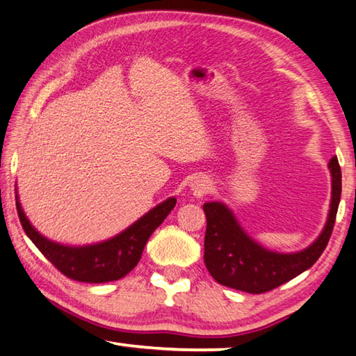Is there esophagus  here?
Returning a JSON list of instances; mask_svg holds the SVG:
<instances>
[{
  "instance_id": "obj_1",
  "label": "esophagus",
  "mask_w": 356,
  "mask_h": 356,
  "mask_svg": "<svg viewBox=\"0 0 356 356\" xmlns=\"http://www.w3.org/2000/svg\"><path fill=\"white\" fill-rule=\"evenodd\" d=\"M191 190H193V193H195V196H197V197L205 196L207 193H209V190H210L209 180H205V179H196L195 182L191 184Z\"/></svg>"
}]
</instances>
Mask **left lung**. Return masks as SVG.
Returning <instances> with one entry per match:
<instances>
[{
  "mask_svg": "<svg viewBox=\"0 0 356 356\" xmlns=\"http://www.w3.org/2000/svg\"><path fill=\"white\" fill-rule=\"evenodd\" d=\"M332 171L330 213L321 236L297 254H275L244 234L224 204L207 202L204 261L213 279L224 286L250 294H261L294 279L312 268L330 240L341 199V166L338 157L328 163Z\"/></svg>",
  "mask_w": 356,
  "mask_h": 356,
  "instance_id": "1",
  "label": "left lung"
}]
</instances>
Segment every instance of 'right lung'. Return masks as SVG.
Segmentation results:
<instances>
[{"instance_id": "obj_1", "label": "right lung", "mask_w": 356, "mask_h": 356, "mask_svg": "<svg viewBox=\"0 0 356 356\" xmlns=\"http://www.w3.org/2000/svg\"><path fill=\"white\" fill-rule=\"evenodd\" d=\"M176 202V197L166 199L112 240L83 248H70L42 236L26 219L18 199L17 211L26 235L57 270L76 282L106 283L122 279L137 266L152 232L165 221Z\"/></svg>"}]
</instances>
